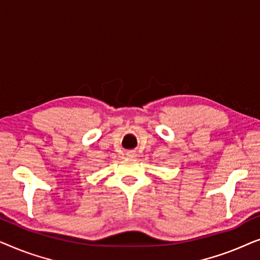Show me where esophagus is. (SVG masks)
I'll use <instances>...</instances> for the list:
<instances>
[{
  "label": "esophagus",
  "instance_id": "1",
  "mask_svg": "<svg viewBox=\"0 0 260 260\" xmlns=\"http://www.w3.org/2000/svg\"><path fill=\"white\" fill-rule=\"evenodd\" d=\"M126 156H129V157H134V156H135V152L134 151H127L126 152Z\"/></svg>",
  "mask_w": 260,
  "mask_h": 260
}]
</instances>
